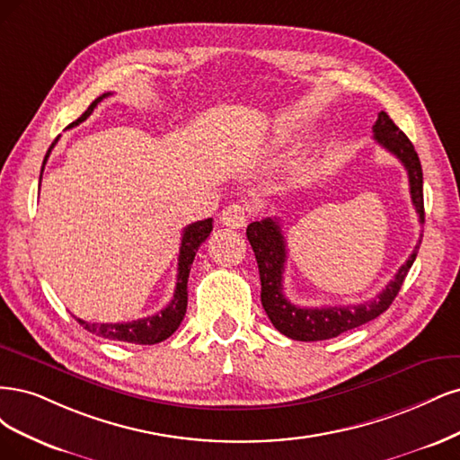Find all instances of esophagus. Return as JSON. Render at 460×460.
<instances>
[{
    "instance_id": "esophagus-1",
    "label": "esophagus",
    "mask_w": 460,
    "mask_h": 460,
    "mask_svg": "<svg viewBox=\"0 0 460 460\" xmlns=\"http://www.w3.org/2000/svg\"><path fill=\"white\" fill-rule=\"evenodd\" d=\"M248 212L243 204H229L227 208L221 212L219 224L231 227V229H243L246 226Z\"/></svg>"
}]
</instances>
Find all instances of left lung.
I'll list each match as a JSON object with an SVG mask.
<instances>
[{"mask_svg":"<svg viewBox=\"0 0 460 460\" xmlns=\"http://www.w3.org/2000/svg\"><path fill=\"white\" fill-rule=\"evenodd\" d=\"M375 139L384 149L390 151L405 166L409 175V190L414 210L419 214V221L424 224V195H422V166L417 151L405 133L399 129L386 112L378 114V120L373 126ZM246 236L252 250L256 254L260 280H261V305L268 314L273 327L292 340L300 342H317V340H329L342 332L376 319L386 311L395 300L397 292L402 290L403 280L417 258L420 246H414L409 260L397 270L395 277L390 280L376 298L358 304V305H327V307H300L294 305L283 292V273L287 263V243L280 233L279 221L265 217L261 221H252L246 227Z\"/></svg>","mask_w":460,"mask_h":460,"instance_id":"left-lung-1","label":"left lung"}]
</instances>
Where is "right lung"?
<instances>
[{
    "label": "right lung",
    "mask_w": 460,
    "mask_h": 460,
    "mask_svg": "<svg viewBox=\"0 0 460 460\" xmlns=\"http://www.w3.org/2000/svg\"><path fill=\"white\" fill-rule=\"evenodd\" d=\"M111 93H102L101 97H97L87 111L78 118L76 122H72L68 128L78 126L80 122H84L87 116L93 112V109L99 105V102L109 97ZM58 141V137L51 143L49 151L43 158V166L49 158V153L53 151L55 143ZM41 166V172H43ZM40 183H41V175H40ZM212 233V217L202 219V221H195L183 229V236H181V246H180V258H177V283H175V292L173 298L170 300V304L158 311L156 315L145 317V319H137V321H129V323H87L82 319H76L85 331H90L92 334H97L101 338H109V340H118V342H129V344H141V346H151V344H158L162 340L170 338L177 327H180L185 311H187V279H189V271L192 260L197 256V250L200 248V244L208 239V234Z\"/></svg>",
    "instance_id": "1"
}]
</instances>
